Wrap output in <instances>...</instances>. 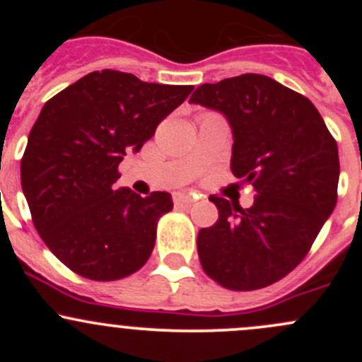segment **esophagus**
Masks as SVG:
<instances>
[{"label":"esophagus","instance_id":"obj_1","mask_svg":"<svg viewBox=\"0 0 362 362\" xmlns=\"http://www.w3.org/2000/svg\"><path fill=\"white\" fill-rule=\"evenodd\" d=\"M173 203L175 204H191V203H194V198H192V196H187V194H175Z\"/></svg>","mask_w":362,"mask_h":362}]
</instances>
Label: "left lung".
I'll return each instance as SVG.
<instances>
[{
  "label": "left lung",
  "mask_w": 362,
  "mask_h": 362,
  "mask_svg": "<svg viewBox=\"0 0 362 362\" xmlns=\"http://www.w3.org/2000/svg\"><path fill=\"white\" fill-rule=\"evenodd\" d=\"M191 103L233 127L231 171L254 187L250 208L210 196L218 221L198 233L203 272L231 291L279 282L305 259L338 199V145L312 101L255 73L203 83Z\"/></svg>",
  "instance_id": "left-lung-1"
}]
</instances>
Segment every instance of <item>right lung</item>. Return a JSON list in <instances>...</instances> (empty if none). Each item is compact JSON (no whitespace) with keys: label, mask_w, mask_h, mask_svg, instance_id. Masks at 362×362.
Instances as JSON below:
<instances>
[{"label":"right lung","mask_w":362,"mask_h":362,"mask_svg":"<svg viewBox=\"0 0 362 362\" xmlns=\"http://www.w3.org/2000/svg\"><path fill=\"white\" fill-rule=\"evenodd\" d=\"M192 89L103 69L43 105L21 159V184L36 231L73 273L112 282L151 257L171 196L141 198L113 184L124 156L140 152Z\"/></svg>","instance_id":"right-lung-1"}]
</instances>
